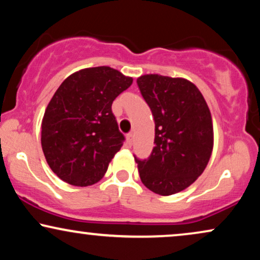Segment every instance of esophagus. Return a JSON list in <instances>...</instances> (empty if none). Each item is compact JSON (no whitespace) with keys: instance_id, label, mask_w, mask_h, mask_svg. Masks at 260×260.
Instances as JSON below:
<instances>
[{"instance_id":"esophagus-1","label":"esophagus","mask_w":260,"mask_h":260,"mask_svg":"<svg viewBox=\"0 0 260 260\" xmlns=\"http://www.w3.org/2000/svg\"><path fill=\"white\" fill-rule=\"evenodd\" d=\"M126 140H127V145L128 146H132L133 144V134L132 133H128L126 136Z\"/></svg>"}]
</instances>
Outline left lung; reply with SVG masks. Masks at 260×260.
<instances>
[{
	"instance_id": "obj_1",
	"label": "left lung",
	"mask_w": 260,
	"mask_h": 260,
	"mask_svg": "<svg viewBox=\"0 0 260 260\" xmlns=\"http://www.w3.org/2000/svg\"><path fill=\"white\" fill-rule=\"evenodd\" d=\"M137 84L154 120L152 152L146 159L134 156L140 179L157 194H175L208 166L213 146L211 114L198 87L186 79L147 74Z\"/></svg>"
}]
</instances>
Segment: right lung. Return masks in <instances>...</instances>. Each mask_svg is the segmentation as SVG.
<instances>
[{
  "label": "right lung",
  "instance_id": "obj_1",
  "mask_svg": "<svg viewBox=\"0 0 260 260\" xmlns=\"http://www.w3.org/2000/svg\"><path fill=\"white\" fill-rule=\"evenodd\" d=\"M133 83L114 68H85L60 85L42 121V149L52 172L73 186H90L107 173L123 145L111 104Z\"/></svg>",
  "mask_w": 260,
  "mask_h": 260
}]
</instances>
